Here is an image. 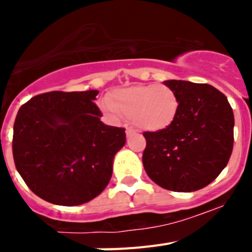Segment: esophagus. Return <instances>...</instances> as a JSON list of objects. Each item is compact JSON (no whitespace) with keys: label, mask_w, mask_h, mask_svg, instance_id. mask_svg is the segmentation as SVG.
Returning <instances> with one entry per match:
<instances>
[{"label":"esophagus","mask_w":252,"mask_h":252,"mask_svg":"<svg viewBox=\"0 0 252 252\" xmlns=\"http://www.w3.org/2000/svg\"><path fill=\"white\" fill-rule=\"evenodd\" d=\"M135 133H136V130H133V128H131V127L126 128V135H127V137L133 136Z\"/></svg>","instance_id":"1"}]
</instances>
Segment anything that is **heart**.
Masks as SVG:
<instances>
[{
    "label": "heart",
    "instance_id": "1",
    "mask_svg": "<svg viewBox=\"0 0 252 252\" xmlns=\"http://www.w3.org/2000/svg\"><path fill=\"white\" fill-rule=\"evenodd\" d=\"M101 107L113 120L125 116L141 130L155 132L174 122L179 101L169 87L140 84L113 91L108 99L102 101Z\"/></svg>",
    "mask_w": 252,
    "mask_h": 252
}]
</instances>
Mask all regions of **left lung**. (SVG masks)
<instances>
[{"instance_id": "8db88e82", "label": "left lung", "mask_w": 252, "mask_h": 252, "mask_svg": "<svg viewBox=\"0 0 252 252\" xmlns=\"http://www.w3.org/2000/svg\"><path fill=\"white\" fill-rule=\"evenodd\" d=\"M179 111L168 128L145 132L142 164L154 183L173 192H195L220 175L233 148L235 119L227 97L209 84L164 82Z\"/></svg>"}]
</instances>
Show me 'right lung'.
Returning a JSON list of instances; mask_svg holds the SVG:
<instances>
[{
	"instance_id": "right-lung-1",
	"label": "right lung",
	"mask_w": 252,
	"mask_h": 252,
	"mask_svg": "<svg viewBox=\"0 0 252 252\" xmlns=\"http://www.w3.org/2000/svg\"><path fill=\"white\" fill-rule=\"evenodd\" d=\"M98 91L48 92L22 104L13 125L19 174L41 199L58 206L92 201L110 183L125 128L101 121Z\"/></svg>"
}]
</instances>
